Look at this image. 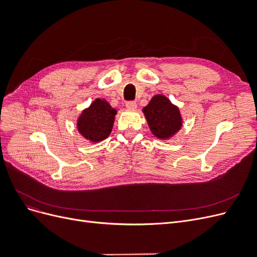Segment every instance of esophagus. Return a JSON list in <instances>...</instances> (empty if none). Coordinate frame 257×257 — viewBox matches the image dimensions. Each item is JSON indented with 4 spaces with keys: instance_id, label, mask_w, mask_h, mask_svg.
I'll return each mask as SVG.
<instances>
[{
    "instance_id": "1",
    "label": "esophagus",
    "mask_w": 257,
    "mask_h": 257,
    "mask_svg": "<svg viewBox=\"0 0 257 257\" xmlns=\"http://www.w3.org/2000/svg\"><path fill=\"white\" fill-rule=\"evenodd\" d=\"M126 107L128 108V109L135 110L136 108H137V104H136V102H133V100H131V102H127V103H126Z\"/></svg>"
}]
</instances>
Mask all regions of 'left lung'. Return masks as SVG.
<instances>
[{
    "instance_id": "8db88e82",
    "label": "left lung",
    "mask_w": 257,
    "mask_h": 257,
    "mask_svg": "<svg viewBox=\"0 0 257 257\" xmlns=\"http://www.w3.org/2000/svg\"><path fill=\"white\" fill-rule=\"evenodd\" d=\"M143 111L152 134L160 139L173 137L182 126L179 108L162 94L153 96Z\"/></svg>"
}]
</instances>
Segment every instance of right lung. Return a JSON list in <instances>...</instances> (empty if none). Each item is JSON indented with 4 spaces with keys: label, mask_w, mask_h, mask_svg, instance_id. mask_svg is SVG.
<instances>
[{
    "label": "right lung",
    "mask_w": 257,
    "mask_h": 257,
    "mask_svg": "<svg viewBox=\"0 0 257 257\" xmlns=\"http://www.w3.org/2000/svg\"><path fill=\"white\" fill-rule=\"evenodd\" d=\"M116 110L105 99L96 98L77 120L79 133L91 143H98L110 135Z\"/></svg>",
    "instance_id": "right-lung-1"
}]
</instances>
